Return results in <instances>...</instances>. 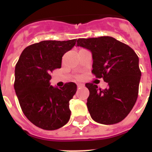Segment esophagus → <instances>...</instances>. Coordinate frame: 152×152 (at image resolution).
Here are the masks:
<instances>
[{"instance_id":"obj_1","label":"esophagus","mask_w":152,"mask_h":152,"mask_svg":"<svg viewBox=\"0 0 152 152\" xmlns=\"http://www.w3.org/2000/svg\"><path fill=\"white\" fill-rule=\"evenodd\" d=\"M78 88H81V87H85V85L83 84H78Z\"/></svg>"}]
</instances>
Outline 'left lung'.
I'll return each instance as SVG.
<instances>
[{"label":"left lung","instance_id":"1","mask_svg":"<svg viewBox=\"0 0 152 152\" xmlns=\"http://www.w3.org/2000/svg\"><path fill=\"white\" fill-rule=\"evenodd\" d=\"M77 46L91 52L92 73L108 85L104 90L93 83L85 85L90 91L87 106L90 116L105 125L119 123L132 110L138 96V56L129 45L108 36L78 39Z\"/></svg>","mask_w":152,"mask_h":152}]
</instances>
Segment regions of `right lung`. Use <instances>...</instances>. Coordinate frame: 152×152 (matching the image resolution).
Wrapping results in <instances>:
<instances>
[{
  "label": "right lung",
  "mask_w": 152,
  "mask_h": 152,
  "mask_svg": "<svg viewBox=\"0 0 152 152\" xmlns=\"http://www.w3.org/2000/svg\"><path fill=\"white\" fill-rule=\"evenodd\" d=\"M76 39L44 40L23 50L15 70V93L27 118L37 126L55 130L70 117L69 102L77 86L69 82L60 89L50 85V72L60 68L63 55L71 50Z\"/></svg>",
  "instance_id": "right-lung-1"
}]
</instances>
